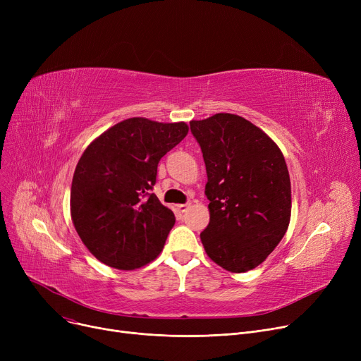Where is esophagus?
Instances as JSON below:
<instances>
[{"instance_id":"obj_1","label":"esophagus","mask_w":361,"mask_h":361,"mask_svg":"<svg viewBox=\"0 0 361 361\" xmlns=\"http://www.w3.org/2000/svg\"><path fill=\"white\" fill-rule=\"evenodd\" d=\"M188 207H190V203H184V204H177V209L180 211V212H185Z\"/></svg>"}]
</instances>
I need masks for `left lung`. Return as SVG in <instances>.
Masks as SVG:
<instances>
[{"instance_id":"obj_1","label":"left lung","mask_w":361,"mask_h":361,"mask_svg":"<svg viewBox=\"0 0 361 361\" xmlns=\"http://www.w3.org/2000/svg\"><path fill=\"white\" fill-rule=\"evenodd\" d=\"M206 165L211 221L200 233L206 255L241 274L264 262L291 219V181L278 145L235 114L190 121Z\"/></svg>"}]
</instances>
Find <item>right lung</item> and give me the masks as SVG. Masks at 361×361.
I'll return each mask as SVG.
<instances>
[{"label":"right lung","mask_w":361,"mask_h":361,"mask_svg":"<svg viewBox=\"0 0 361 361\" xmlns=\"http://www.w3.org/2000/svg\"><path fill=\"white\" fill-rule=\"evenodd\" d=\"M187 133L183 121L133 117L85 149L71 181L70 212L80 240L99 262L133 271L159 256L176 216L150 190L161 158Z\"/></svg>","instance_id":"right-lung-1"}]
</instances>
